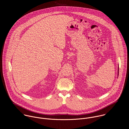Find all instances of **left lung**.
Returning <instances> with one entry per match:
<instances>
[{
  "mask_svg": "<svg viewBox=\"0 0 129 129\" xmlns=\"http://www.w3.org/2000/svg\"><path fill=\"white\" fill-rule=\"evenodd\" d=\"M119 75V65L118 66V75Z\"/></svg>",
  "mask_w": 129,
  "mask_h": 129,
  "instance_id": "left-lung-1",
  "label": "left lung"
}]
</instances>
